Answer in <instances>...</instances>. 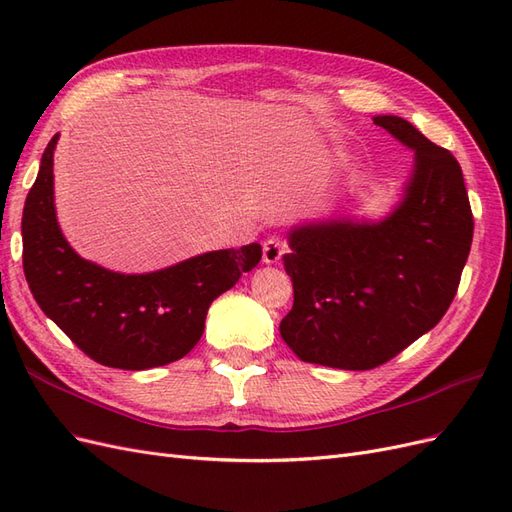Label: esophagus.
Listing matches in <instances>:
<instances>
[{
    "label": "esophagus",
    "instance_id": "esophagus-1",
    "mask_svg": "<svg viewBox=\"0 0 512 512\" xmlns=\"http://www.w3.org/2000/svg\"><path fill=\"white\" fill-rule=\"evenodd\" d=\"M284 252H286V245L282 239L269 237L262 241V260H265L267 265H275V262L284 256Z\"/></svg>",
    "mask_w": 512,
    "mask_h": 512
}]
</instances>
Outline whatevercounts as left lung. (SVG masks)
Masks as SVG:
<instances>
[{"mask_svg":"<svg viewBox=\"0 0 512 512\" xmlns=\"http://www.w3.org/2000/svg\"><path fill=\"white\" fill-rule=\"evenodd\" d=\"M374 123L414 149V173L380 224L290 232L294 303L280 333L305 363L361 371L391 361L442 320L470 254L474 218L453 153L401 117Z\"/></svg>","mask_w":512,"mask_h":512,"instance_id":"8db88e82","label":"left lung"}]
</instances>
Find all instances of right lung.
Listing matches in <instances>:
<instances>
[{"label":"right lung","mask_w":512,"mask_h":512,"mask_svg":"<svg viewBox=\"0 0 512 512\" xmlns=\"http://www.w3.org/2000/svg\"><path fill=\"white\" fill-rule=\"evenodd\" d=\"M42 153L23 209V271L42 312L89 359L141 371L188 354L205 331L213 299L262 258L258 243L220 250L147 275H123L83 260L64 239L53 203V149Z\"/></svg>","instance_id":"obj_1"}]
</instances>
